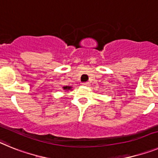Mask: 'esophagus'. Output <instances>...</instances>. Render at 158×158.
Here are the masks:
<instances>
[{
  "mask_svg": "<svg viewBox=\"0 0 158 158\" xmlns=\"http://www.w3.org/2000/svg\"><path fill=\"white\" fill-rule=\"evenodd\" d=\"M90 83L88 82H86V83H83V86H85V87H88Z\"/></svg>",
  "mask_w": 158,
  "mask_h": 158,
  "instance_id": "1",
  "label": "esophagus"
}]
</instances>
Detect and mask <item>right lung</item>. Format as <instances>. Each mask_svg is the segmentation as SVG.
<instances>
[{
  "instance_id": "right-lung-1",
  "label": "right lung",
  "mask_w": 158,
  "mask_h": 158,
  "mask_svg": "<svg viewBox=\"0 0 158 158\" xmlns=\"http://www.w3.org/2000/svg\"><path fill=\"white\" fill-rule=\"evenodd\" d=\"M63 88H64L65 90H71V87H69V86H66V87H63Z\"/></svg>"
}]
</instances>
